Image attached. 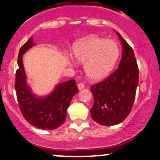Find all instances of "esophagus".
I'll list each match as a JSON object with an SVG mask.
<instances>
[{
	"label": "esophagus",
	"mask_w": 160,
	"mask_h": 160,
	"mask_svg": "<svg viewBox=\"0 0 160 160\" xmlns=\"http://www.w3.org/2000/svg\"><path fill=\"white\" fill-rule=\"evenodd\" d=\"M85 87V85L83 84V83H78V90H82V89H83Z\"/></svg>",
	"instance_id": "34e87169"
}]
</instances>
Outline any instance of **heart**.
Listing matches in <instances>:
<instances>
[{
	"label": "heart",
	"instance_id": "b5f03b06",
	"mask_svg": "<svg viewBox=\"0 0 160 160\" xmlns=\"http://www.w3.org/2000/svg\"><path fill=\"white\" fill-rule=\"evenodd\" d=\"M76 60L84 63L85 74L92 81L107 77L114 67L119 57V47L112 40L92 36L84 38L73 46ZM73 65V61H70Z\"/></svg>",
	"mask_w": 160,
	"mask_h": 160
}]
</instances>
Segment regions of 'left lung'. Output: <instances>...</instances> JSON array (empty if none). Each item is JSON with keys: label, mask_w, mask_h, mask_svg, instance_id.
<instances>
[{"label": "left lung", "mask_w": 160, "mask_h": 160, "mask_svg": "<svg viewBox=\"0 0 160 160\" xmlns=\"http://www.w3.org/2000/svg\"><path fill=\"white\" fill-rule=\"evenodd\" d=\"M116 33L123 49L118 69L90 88L94 99L90 110L91 118L103 126L116 125L128 116L138 84V68L134 51L122 37Z\"/></svg>", "instance_id": "left-lung-1"}]
</instances>
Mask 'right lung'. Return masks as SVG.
Listing matches in <instances>:
<instances>
[{
	"mask_svg": "<svg viewBox=\"0 0 160 160\" xmlns=\"http://www.w3.org/2000/svg\"><path fill=\"white\" fill-rule=\"evenodd\" d=\"M33 46L30 38L20 49L18 69L16 71L15 90L20 111L25 119L31 125L43 130L56 129L65 122L67 108L73 95L78 92L75 80H69L58 84L51 94L38 98L32 94L26 84L22 55Z\"/></svg>",
	"mask_w": 160,
	"mask_h": 160,
	"instance_id": "right-lung-1",
	"label": "right lung"
}]
</instances>
